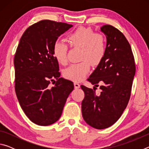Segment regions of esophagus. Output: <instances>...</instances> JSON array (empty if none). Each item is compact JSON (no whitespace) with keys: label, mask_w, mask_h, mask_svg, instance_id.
I'll list each match as a JSON object with an SVG mask.
<instances>
[{"label":"esophagus","mask_w":149,"mask_h":149,"mask_svg":"<svg viewBox=\"0 0 149 149\" xmlns=\"http://www.w3.org/2000/svg\"><path fill=\"white\" fill-rule=\"evenodd\" d=\"M74 87H75V89H79V88L80 87V85H79V84H78L77 82H75L74 83Z\"/></svg>","instance_id":"1"}]
</instances>
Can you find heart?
Masks as SVG:
<instances>
[{"label":"heart","mask_w":149,"mask_h":149,"mask_svg":"<svg viewBox=\"0 0 149 149\" xmlns=\"http://www.w3.org/2000/svg\"><path fill=\"white\" fill-rule=\"evenodd\" d=\"M68 41L71 46L81 49L79 58L81 62L70 65L63 75L68 79L80 81L89 73L91 64L95 66L102 62L107 49V40L104 35L95 33L89 27H81L68 35ZM67 51L66 45L60 41L54 42L52 53L60 64L66 63Z\"/></svg>","instance_id":"obj_1"}]
</instances>
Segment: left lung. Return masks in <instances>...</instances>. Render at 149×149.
<instances>
[{
    "mask_svg": "<svg viewBox=\"0 0 149 149\" xmlns=\"http://www.w3.org/2000/svg\"><path fill=\"white\" fill-rule=\"evenodd\" d=\"M107 37L104 57L87 81L95 85L93 89L84 85L81 88L85 97L81 112L87 124L98 130L112 125L127 107L135 74L132 48L122 32L110 25L100 28ZM100 84L102 92L95 94Z\"/></svg>",
    "mask_w": 149,
    "mask_h": 149,
    "instance_id": "left-lung-1",
    "label": "left lung"
}]
</instances>
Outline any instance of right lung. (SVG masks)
<instances>
[{"mask_svg":"<svg viewBox=\"0 0 149 149\" xmlns=\"http://www.w3.org/2000/svg\"><path fill=\"white\" fill-rule=\"evenodd\" d=\"M72 26L41 20L29 26L19 40L14 59L15 91L22 110L37 125L56 122L74 90L72 81L60 77L58 62L52 53L58 37Z\"/></svg>","mask_w":149,"mask_h":149,"instance_id":"right-lung-1","label":"right lung"}]
</instances>
